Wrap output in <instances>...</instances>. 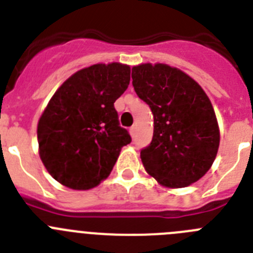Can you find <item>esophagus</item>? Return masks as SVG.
Instances as JSON below:
<instances>
[{
  "label": "esophagus",
  "mask_w": 253,
  "mask_h": 253,
  "mask_svg": "<svg viewBox=\"0 0 253 253\" xmlns=\"http://www.w3.org/2000/svg\"><path fill=\"white\" fill-rule=\"evenodd\" d=\"M136 132H137V127H136V126L129 127V135H131L132 137H135V136H136Z\"/></svg>",
  "instance_id": "esophagus-1"
}]
</instances>
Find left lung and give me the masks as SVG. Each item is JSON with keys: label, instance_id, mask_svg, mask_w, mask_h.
<instances>
[{"label": "left lung", "instance_id": "8db88e82", "mask_svg": "<svg viewBox=\"0 0 253 253\" xmlns=\"http://www.w3.org/2000/svg\"><path fill=\"white\" fill-rule=\"evenodd\" d=\"M132 84L154 115V135L141 161L165 188H185L203 177L217 156L219 126L211 99L183 70L163 63L132 67Z\"/></svg>", "mask_w": 253, "mask_h": 253}]
</instances>
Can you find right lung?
Listing matches in <instances>:
<instances>
[{
	"mask_svg": "<svg viewBox=\"0 0 253 253\" xmlns=\"http://www.w3.org/2000/svg\"><path fill=\"white\" fill-rule=\"evenodd\" d=\"M129 74L127 64L98 63L74 73L50 98L38 122L39 155L61 185H99L131 142L113 106L128 87Z\"/></svg>",
	"mask_w": 253,
	"mask_h": 253,
	"instance_id": "right-lung-1",
	"label": "right lung"
}]
</instances>
